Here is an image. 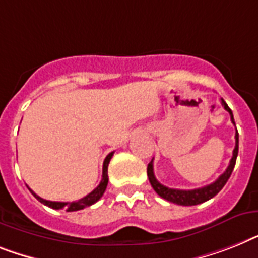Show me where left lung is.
Returning <instances> with one entry per match:
<instances>
[{
  "label": "left lung",
  "instance_id": "obj_1",
  "mask_svg": "<svg viewBox=\"0 0 258 258\" xmlns=\"http://www.w3.org/2000/svg\"><path fill=\"white\" fill-rule=\"evenodd\" d=\"M221 105L224 106V109L227 110L231 116V121L235 124V120H233V113L232 110L229 109V106L227 105L224 100L221 99ZM236 145L235 149H233V155H232L231 161H229V165L227 167L223 174L219 176L218 179L215 180L214 183L207 184V186L201 187V188H195V190H176V188H169V187L163 186L157 180L154 175V169H153V159L152 162L148 165V176L149 182L152 184V187L154 188V191L158 194L159 197L166 199V201L171 202V203L179 204V206H197V204L204 203V202L210 201L215 195H218L220 192V190L225 186V183L228 182L229 176H231L232 171L235 169L236 165V158H237V154H239V133L236 131Z\"/></svg>",
  "mask_w": 258,
  "mask_h": 258
}]
</instances>
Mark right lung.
<instances>
[{"label":"right lung","instance_id":"right-lung-1","mask_svg":"<svg viewBox=\"0 0 258 258\" xmlns=\"http://www.w3.org/2000/svg\"><path fill=\"white\" fill-rule=\"evenodd\" d=\"M112 157H113V152L109 153V154L106 155L105 161H104L103 178H101V182H100L99 186L96 187L92 192H89L87 197L82 198V199H79V201H76V202H51V201H46V199H42V198L38 197L37 194L34 192V191H31L29 188L30 192L33 194L34 197L37 198L40 203H43L44 206H48L50 208H54V210H61V208H64V210L68 211V212H72V211H79V210H83V208L89 207V206H92V204H95L96 202L99 201L100 198L103 197V194L105 192L106 186H108V165H109Z\"/></svg>","mask_w":258,"mask_h":258}]
</instances>
